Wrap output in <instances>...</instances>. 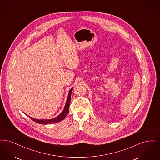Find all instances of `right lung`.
Wrapping results in <instances>:
<instances>
[{
	"label": "right lung",
	"instance_id": "add662e5",
	"mask_svg": "<svg viewBox=\"0 0 160 160\" xmlns=\"http://www.w3.org/2000/svg\"><path fill=\"white\" fill-rule=\"evenodd\" d=\"M72 90H73V88L70 90L69 92V96H68V98H67V101H66V104H65V106L64 108L63 111L57 117H56L53 118V119H47H47H37L32 118V117H30L29 116H28V117L31 118L33 121H35V122H37V123L41 124H53V123H57L58 122H60V121H62L66 117V115H68V113L69 112V108L70 103V98H71V94H72Z\"/></svg>",
	"mask_w": 160,
	"mask_h": 160
}]
</instances>
